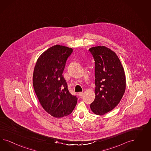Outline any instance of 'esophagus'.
<instances>
[{"mask_svg":"<svg viewBox=\"0 0 151 151\" xmlns=\"http://www.w3.org/2000/svg\"><path fill=\"white\" fill-rule=\"evenodd\" d=\"M83 93L82 92H79V93H78V95L80 96H83Z\"/></svg>","mask_w":151,"mask_h":151,"instance_id":"obj_1","label":"esophagus"}]
</instances>
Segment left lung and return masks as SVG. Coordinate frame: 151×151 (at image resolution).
Returning a JSON list of instances; mask_svg holds the SVG:
<instances>
[{"label": "left lung", "mask_w": 151, "mask_h": 151, "mask_svg": "<svg viewBox=\"0 0 151 151\" xmlns=\"http://www.w3.org/2000/svg\"><path fill=\"white\" fill-rule=\"evenodd\" d=\"M95 61V99L90 105L92 111L103 115L113 110L124 96L126 76L124 68L114 51L105 46L90 48Z\"/></svg>", "instance_id": "1"}]
</instances>
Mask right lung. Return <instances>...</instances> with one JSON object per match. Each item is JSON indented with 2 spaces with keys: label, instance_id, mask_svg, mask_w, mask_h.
Here are the masks:
<instances>
[{
  "label": "right lung",
  "instance_id": "right-lung-1",
  "mask_svg": "<svg viewBox=\"0 0 151 151\" xmlns=\"http://www.w3.org/2000/svg\"><path fill=\"white\" fill-rule=\"evenodd\" d=\"M73 51L66 46H53L40 56L34 70L32 83L39 101L48 114L56 118L70 114L78 101L69 91L63 75Z\"/></svg>",
  "mask_w": 151,
  "mask_h": 151
}]
</instances>
